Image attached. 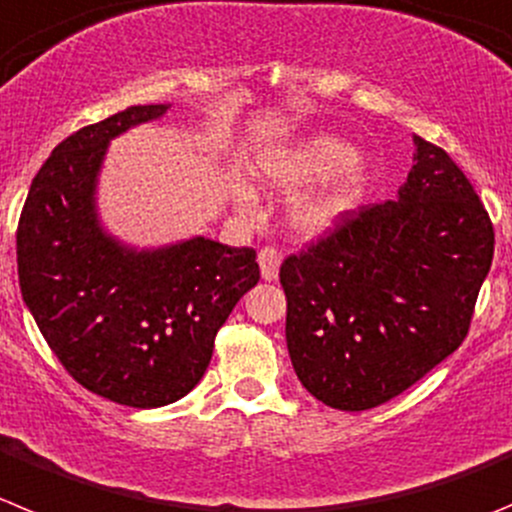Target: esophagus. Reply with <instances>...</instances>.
Segmentation results:
<instances>
[{"instance_id": "1", "label": "esophagus", "mask_w": 512, "mask_h": 512, "mask_svg": "<svg viewBox=\"0 0 512 512\" xmlns=\"http://www.w3.org/2000/svg\"><path fill=\"white\" fill-rule=\"evenodd\" d=\"M259 266H261V276L266 281H274L279 276V266H281V251L274 246H264L259 251Z\"/></svg>"}]
</instances>
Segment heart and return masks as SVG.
<instances>
[{
	"label": "heart",
	"mask_w": 512,
	"mask_h": 512,
	"mask_svg": "<svg viewBox=\"0 0 512 512\" xmlns=\"http://www.w3.org/2000/svg\"><path fill=\"white\" fill-rule=\"evenodd\" d=\"M342 167L340 177L330 190L302 200L294 208V225L304 233L327 231L340 220V215L358 198L365 185L368 167L360 157H353V149L340 139L312 137L297 144L294 149L266 164V180L284 192H297L302 187L325 180Z\"/></svg>",
	"instance_id": "obj_1"
}]
</instances>
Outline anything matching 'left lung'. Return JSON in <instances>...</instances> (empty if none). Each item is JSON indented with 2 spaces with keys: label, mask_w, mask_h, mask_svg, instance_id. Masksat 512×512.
I'll use <instances>...</instances> for the list:
<instances>
[{
  "label": "left lung",
  "mask_w": 512,
  "mask_h": 512,
  "mask_svg": "<svg viewBox=\"0 0 512 512\" xmlns=\"http://www.w3.org/2000/svg\"><path fill=\"white\" fill-rule=\"evenodd\" d=\"M396 200L342 213L284 259L287 348L317 401L365 411L421 381L470 332L495 231L475 187L414 137Z\"/></svg>",
  "instance_id": "obj_1"
}]
</instances>
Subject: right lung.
Segmentation results:
<instances>
[{"label":"right lung","mask_w":512,"mask_h":512,"mask_svg":"<svg viewBox=\"0 0 512 512\" xmlns=\"http://www.w3.org/2000/svg\"><path fill=\"white\" fill-rule=\"evenodd\" d=\"M164 111L129 106L63 139L17 225L22 299L45 342L73 381L131 409L167 406L198 386L215 335L261 279L253 248L192 238L137 253L98 228L93 190L106 144Z\"/></svg>","instance_id":"obj_1"}]
</instances>
